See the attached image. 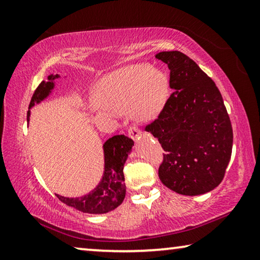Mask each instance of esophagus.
<instances>
[{"mask_svg": "<svg viewBox=\"0 0 260 260\" xmlns=\"http://www.w3.org/2000/svg\"><path fill=\"white\" fill-rule=\"evenodd\" d=\"M140 134H141V131L138 128V127L133 126V127H131V128L128 129V135H129L131 138L133 139V140H136V139H138Z\"/></svg>", "mask_w": 260, "mask_h": 260, "instance_id": "34e87169", "label": "esophagus"}]
</instances>
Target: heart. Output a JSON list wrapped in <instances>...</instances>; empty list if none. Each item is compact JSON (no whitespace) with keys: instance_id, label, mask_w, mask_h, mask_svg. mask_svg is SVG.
Returning <instances> with one entry per match:
<instances>
[{"instance_id":"obj_1","label":"heart","mask_w":260,"mask_h":260,"mask_svg":"<svg viewBox=\"0 0 260 260\" xmlns=\"http://www.w3.org/2000/svg\"><path fill=\"white\" fill-rule=\"evenodd\" d=\"M169 81L165 74L148 64H133L107 74L91 90L100 108L128 112L136 120L150 119L164 103Z\"/></svg>"}]
</instances>
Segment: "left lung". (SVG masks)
<instances>
[{"label": "left lung", "mask_w": 260, "mask_h": 260, "mask_svg": "<svg viewBox=\"0 0 260 260\" xmlns=\"http://www.w3.org/2000/svg\"><path fill=\"white\" fill-rule=\"evenodd\" d=\"M170 69L174 90L146 129L165 153L158 170L167 188L186 196L209 192L225 177L233 129L222 96L212 79L180 51L156 55Z\"/></svg>", "instance_id": "8db88e82"}]
</instances>
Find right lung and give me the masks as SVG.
<instances>
[{
  "label": "right lung",
  "mask_w": 260,
  "mask_h": 260,
  "mask_svg": "<svg viewBox=\"0 0 260 260\" xmlns=\"http://www.w3.org/2000/svg\"><path fill=\"white\" fill-rule=\"evenodd\" d=\"M58 78V74H50L47 81L39 85L30 100L29 109L50 95L55 88V79ZM29 114L28 110L27 121H29ZM133 146V140L125 135H114L105 141L103 144L104 173L96 188L87 195L76 199L57 195L58 200L73 209L90 214L108 213L118 208L126 195L124 165Z\"/></svg>",
  "instance_id": "right-lung-1"
}]
</instances>
